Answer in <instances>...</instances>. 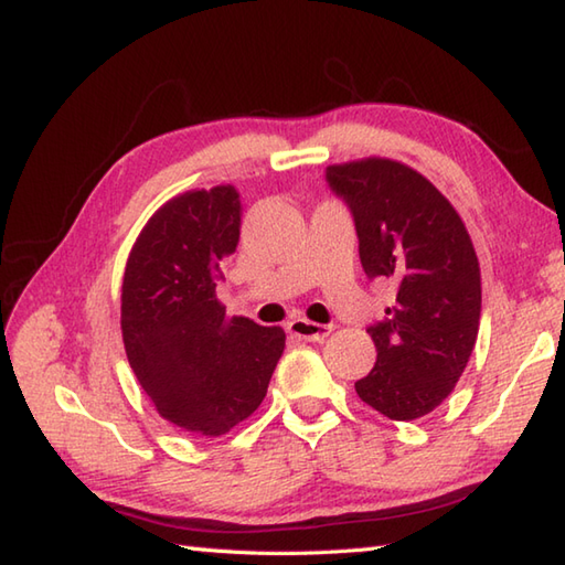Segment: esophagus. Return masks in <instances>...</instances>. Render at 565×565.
Returning <instances> with one entry per match:
<instances>
[{
    "instance_id": "34e87169",
    "label": "esophagus",
    "mask_w": 565,
    "mask_h": 565,
    "mask_svg": "<svg viewBox=\"0 0 565 565\" xmlns=\"http://www.w3.org/2000/svg\"><path fill=\"white\" fill-rule=\"evenodd\" d=\"M286 328H289L291 338L308 340V342H322L332 332L330 326H318V322H310L306 318H296Z\"/></svg>"
}]
</instances>
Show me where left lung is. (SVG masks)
<instances>
[{
    "mask_svg": "<svg viewBox=\"0 0 565 565\" xmlns=\"http://www.w3.org/2000/svg\"><path fill=\"white\" fill-rule=\"evenodd\" d=\"M352 211L369 279H391L395 306L369 328L376 364L354 383L391 419H417L461 379L481 320V269L459 213L413 167L366 158L326 170Z\"/></svg>",
    "mask_w": 565,
    "mask_h": 565,
    "instance_id": "8db88e82",
    "label": "left lung"
}]
</instances>
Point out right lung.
<instances>
[{
	"mask_svg": "<svg viewBox=\"0 0 565 565\" xmlns=\"http://www.w3.org/2000/svg\"><path fill=\"white\" fill-rule=\"evenodd\" d=\"M237 239L235 186L186 191L142 227L124 274L128 364L167 423L194 437H221L257 411L286 344L281 328L225 318L215 286Z\"/></svg>",
	"mask_w": 565,
	"mask_h": 565,
	"instance_id": "obj_1",
	"label": "right lung"
}]
</instances>
